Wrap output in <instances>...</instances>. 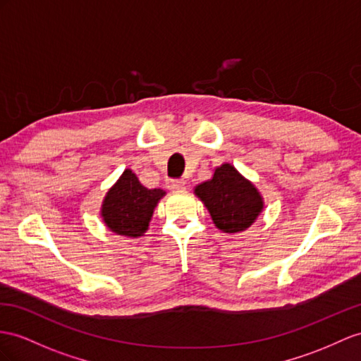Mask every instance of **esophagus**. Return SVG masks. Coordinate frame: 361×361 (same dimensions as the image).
Here are the masks:
<instances>
[{
    "instance_id": "obj_1",
    "label": "esophagus",
    "mask_w": 361,
    "mask_h": 361,
    "mask_svg": "<svg viewBox=\"0 0 361 361\" xmlns=\"http://www.w3.org/2000/svg\"><path fill=\"white\" fill-rule=\"evenodd\" d=\"M166 186H168L171 190H178V189H184L186 186V181L180 180V178H172L166 181Z\"/></svg>"
}]
</instances>
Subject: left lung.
<instances>
[{
    "label": "left lung",
    "mask_w": 361,
    "mask_h": 361,
    "mask_svg": "<svg viewBox=\"0 0 361 361\" xmlns=\"http://www.w3.org/2000/svg\"><path fill=\"white\" fill-rule=\"evenodd\" d=\"M195 193L210 212L215 226L226 233L250 227L264 207L253 184L227 163L216 168L214 178L197 186Z\"/></svg>",
    "instance_id": "8db88e82"
}]
</instances>
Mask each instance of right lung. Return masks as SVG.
<instances>
[{
    "label": "right lung",
    "instance_id": "obj_1",
    "mask_svg": "<svg viewBox=\"0 0 361 361\" xmlns=\"http://www.w3.org/2000/svg\"><path fill=\"white\" fill-rule=\"evenodd\" d=\"M164 195L161 189H147L133 171L126 169L111 189L102 207V216L111 232L123 236H142L149 224L157 202Z\"/></svg>",
    "mask_w": 361,
    "mask_h": 361
}]
</instances>
